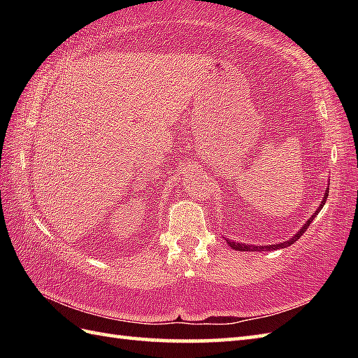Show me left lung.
<instances>
[{
	"mask_svg": "<svg viewBox=\"0 0 358 358\" xmlns=\"http://www.w3.org/2000/svg\"><path fill=\"white\" fill-rule=\"evenodd\" d=\"M328 195H329V186L324 189V196H323V201L318 204V209L314 212L313 214V217H310L308 222H306V224L301 227V229L296 232L292 238H289L287 241H283V243H275V245H269V246H254V245H245V243H235V241H229L227 240V245H229L232 249H235V250H243V252H245V250H250V252H252V250H275V249H281V248H286V246H291L292 243H295L296 240H299L303 234L306 232V229L308 227L310 226V223H313V220L318 215V212L322 210V208L324 206V203H326V200H328Z\"/></svg>",
	"mask_w": 358,
	"mask_h": 358,
	"instance_id": "left-lung-1",
	"label": "left lung"
}]
</instances>
